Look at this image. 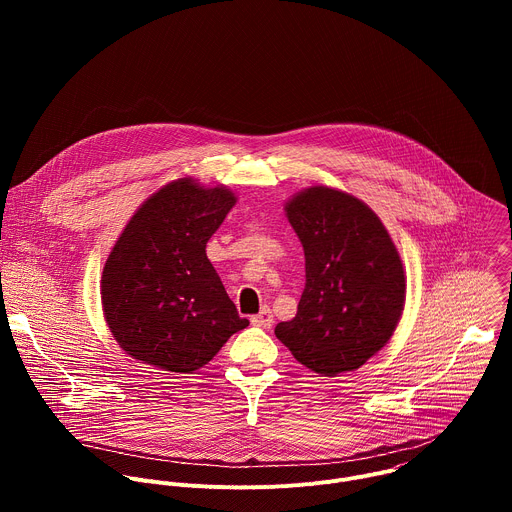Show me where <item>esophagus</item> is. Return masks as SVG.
Instances as JSON below:
<instances>
[{"label":"esophagus","instance_id":"obj_1","mask_svg":"<svg viewBox=\"0 0 512 512\" xmlns=\"http://www.w3.org/2000/svg\"><path fill=\"white\" fill-rule=\"evenodd\" d=\"M251 322H253V326H259V328H271V326H273V314H271V310L265 306V308H261L259 314H255V316L251 318Z\"/></svg>","mask_w":512,"mask_h":512}]
</instances>
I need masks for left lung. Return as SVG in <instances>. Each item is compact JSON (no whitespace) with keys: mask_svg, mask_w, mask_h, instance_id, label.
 Segmentation results:
<instances>
[{"mask_svg":"<svg viewBox=\"0 0 512 512\" xmlns=\"http://www.w3.org/2000/svg\"><path fill=\"white\" fill-rule=\"evenodd\" d=\"M306 255L296 318L275 336L324 377L360 369L393 336L405 306V269L381 218L336 188L310 186L285 202Z\"/></svg>","mask_w":512,"mask_h":512,"instance_id":"1","label":"left lung"}]
</instances>
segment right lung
<instances>
[{
	"instance_id": "1",
	"label": "right lung",
	"mask_w": 512,
	"mask_h": 512,
	"mask_svg": "<svg viewBox=\"0 0 512 512\" xmlns=\"http://www.w3.org/2000/svg\"><path fill=\"white\" fill-rule=\"evenodd\" d=\"M235 202L227 186L178 178L135 210L101 277L105 322L129 356L192 373L249 326L206 257Z\"/></svg>"
}]
</instances>
